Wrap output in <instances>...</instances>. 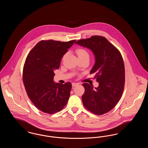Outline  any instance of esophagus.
Returning <instances> with one entry per match:
<instances>
[{
  "label": "esophagus",
  "mask_w": 148,
  "mask_h": 148,
  "mask_svg": "<svg viewBox=\"0 0 148 148\" xmlns=\"http://www.w3.org/2000/svg\"><path fill=\"white\" fill-rule=\"evenodd\" d=\"M77 85V83H72V87H73V88H74V87L76 86Z\"/></svg>",
  "instance_id": "1"
}]
</instances>
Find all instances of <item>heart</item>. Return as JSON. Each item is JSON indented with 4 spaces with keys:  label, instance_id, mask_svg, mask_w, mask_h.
I'll return each instance as SVG.
<instances>
[{
    "label": "heart",
    "instance_id": "heart-1",
    "mask_svg": "<svg viewBox=\"0 0 148 148\" xmlns=\"http://www.w3.org/2000/svg\"><path fill=\"white\" fill-rule=\"evenodd\" d=\"M79 60L89 59V54L86 50L84 48H77L75 50Z\"/></svg>",
    "mask_w": 148,
    "mask_h": 148
}]
</instances>
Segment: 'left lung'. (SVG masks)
Wrapping results in <instances>:
<instances>
[{"label": "left lung", "instance_id": "1", "mask_svg": "<svg viewBox=\"0 0 148 148\" xmlns=\"http://www.w3.org/2000/svg\"><path fill=\"white\" fill-rule=\"evenodd\" d=\"M90 50L95 63L90 73H95L97 88L83 83L85 92L82 101L85 107L96 115L109 112L121 98L125 83V68L122 56L106 38L98 35L79 40L75 42Z\"/></svg>", "mask_w": 148, "mask_h": 148}]
</instances>
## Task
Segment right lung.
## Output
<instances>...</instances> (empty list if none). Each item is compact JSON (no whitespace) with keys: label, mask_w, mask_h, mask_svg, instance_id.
<instances>
[{"label":"right lung","mask_w":148,"mask_h":148,"mask_svg":"<svg viewBox=\"0 0 148 148\" xmlns=\"http://www.w3.org/2000/svg\"><path fill=\"white\" fill-rule=\"evenodd\" d=\"M75 41H40L26 59L23 71L24 85L32 102L44 113L58 112L68 101L71 84L54 82V71L59 69L62 58Z\"/></svg>","instance_id":"obj_1"}]
</instances>
